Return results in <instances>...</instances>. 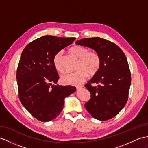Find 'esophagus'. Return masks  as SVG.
<instances>
[{
	"label": "esophagus",
	"instance_id": "1",
	"mask_svg": "<svg viewBox=\"0 0 148 148\" xmlns=\"http://www.w3.org/2000/svg\"><path fill=\"white\" fill-rule=\"evenodd\" d=\"M83 87H84L83 86H77L76 89H77V90H81V89H82Z\"/></svg>",
	"mask_w": 148,
	"mask_h": 148
}]
</instances>
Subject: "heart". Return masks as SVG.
<instances>
[{
    "instance_id": "obj_1",
    "label": "heart",
    "mask_w": 148,
    "mask_h": 148,
    "mask_svg": "<svg viewBox=\"0 0 148 148\" xmlns=\"http://www.w3.org/2000/svg\"><path fill=\"white\" fill-rule=\"evenodd\" d=\"M71 52L79 60L77 65V71L67 73L61 77V82L66 85H79L86 80L88 75L91 76L97 74L101 67V60L99 55L96 51H89L88 49L81 45H75L70 50ZM53 64L60 73H64L63 51L60 50L55 55Z\"/></svg>"
}]
</instances>
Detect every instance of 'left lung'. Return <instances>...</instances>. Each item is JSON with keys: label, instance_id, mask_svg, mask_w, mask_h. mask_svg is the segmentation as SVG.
Here are the masks:
<instances>
[{"label": "left lung", "instance_id": "1", "mask_svg": "<svg viewBox=\"0 0 148 148\" xmlns=\"http://www.w3.org/2000/svg\"><path fill=\"white\" fill-rule=\"evenodd\" d=\"M75 43L95 50L101 60L97 74L84 86L91 94L85 108L98 121L114 117L127 101L131 82L125 55L115 43L99 37L83 38ZM92 83L100 84L97 87H92Z\"/></svg>", "mask_w": 148, "mask_h": 148}]
</instances>
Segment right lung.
Wrapping results in <instances>:
<instances>
[{
	"instance_id": "right-lung-1",
	"label": "right lung",
	"mask_w": 148,
	"mask_h": 148,
	"mask_svg": "<svg viewBox=\"0 0 148 148\" xmlns=\"http://www.w3.org/2000/svg\"><path fill=\"white\" fill-rule=\"evenodd\" d=\"M75 40L43 36L27 45L21 56L16 73L19 98L31 115L40 121L56 119L62 110L65 98L76 90L71 86L53 84L59 79L53 64L55 55Z\"/></svg>"
}]
</instances>
